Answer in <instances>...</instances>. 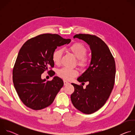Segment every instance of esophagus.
I'll return each instance as SVG.
<instances>
[{"label": "esophagus", "mask_w": 135, "mask_h": 135, "mask_svg": "<svg viewBox=\"0 0 135 135\" xmlns=\"http://www.w3.org/2000/svg\"><path fill=\"white\" fill-rule=\"evenodd\" d=\"M64 85H66L69 84V83L67 81H64Z\"/></svg>", "instance_id": "34e87169"}]
</instances>
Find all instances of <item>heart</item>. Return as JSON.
I'll return each instance as SVG.
<instances>
[{"label":"heart","mask_w":135,"mask_h":135,"mask_svg":"<svg viewBox=\"0 0 135 135\" xmlns=\"http://www.w3.org/2000/svg\"><path fill=\"white\" fill-rule=\"evenodd\" d=\"M68 50L79 59V64L85 67L88 65V60L85 56L87 53L86 47L81 43H75L68 47ZM62 50L61 49H57L54 51L52 53V58L53 62L56 65H59L60 63ZM57 74L61 78L65 80L69 81L79 75V71L76 69L63 67L60 69Z\"/></svg>","instance_id":"obj_1"}]
</instances>
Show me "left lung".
I'll return each mask as SVG.
<instances>
[{"label": "left lung", "mask_w": 135, "mask_h": 135, "mask_svg": "<svg viewBox=\"0 0 135 135\" xmlns=\"http://www.w3.org/2000/svg\"><path fill=\"white\" fill-rule=\"evenodd\" d=\"M74 38L89 44L92 57L90 66L78 79L79 82H88L89 84L83 89L82 85L71 83L75 90L70 98L76 109L90 114L102 107L110 96L115 83V60L106 44L98 37L79 33Z\"/></svg>", "instance_id": "obj_1"}]
</instances>
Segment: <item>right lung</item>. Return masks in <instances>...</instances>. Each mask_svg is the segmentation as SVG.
Wrapping results in <instances>:
<instances>
[{"label":"right lung","mask_w":135,"mask_h":135,"mask_svg":"<svg viewBox=\"0 0 135 135\" xmlns=\"http://www.w3.org/2000/svg\"><path fill=\"white\" fill-rule=\"evenodd\" d=\"M57 34L44 33L28 40L18 52L13 69L14 88L22 103L33 110L50 106L64 85L57 76L52 81L41 79L44 71L54 67L52 56L57 46L69 44ZM51 76L53 71L50 70Z\"/></svg>","instance_id":"obj_1"}]
</instances>
